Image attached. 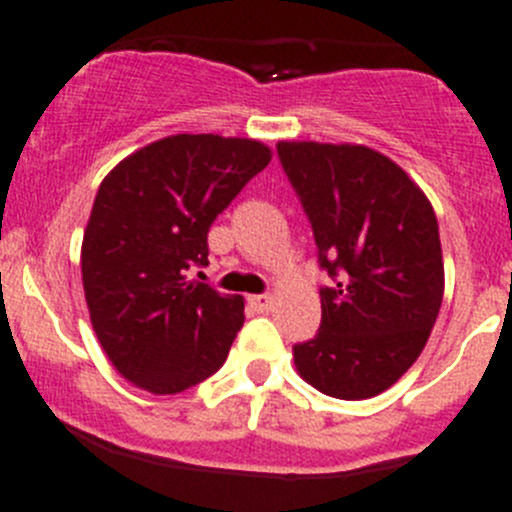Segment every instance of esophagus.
<instances>
[{
	"mask_svg": "<svg viewBox=\"0 0 512 512\" xmlns=\"http://www.w3.org/2000/svg\"><path fill=\"white\" fill-rule=\"evenodd\" d=\"M247 304H250L257 314H265V312H270L272 304H275V299H272L270 294H252V297H247Z\"/></svg>",
	"mask_w": 512,
	"mask_h": 512,
	"instance_id": "obj_1",
	"label": "esophagus"
}]
</instances>
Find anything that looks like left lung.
Segmentation results:
<instances>
[{"label": "left lung", "mask_w": 512, "mask_h": 512, "mask_svg": "<svg viewBox=\"0 0 512 512\" xmlns=\"http://www.w3.org/2000/svg\"><path fill=\"white\" fill-rule=\"evenodd\" d=\"M314 230L322 327L292 349L297 374L344 401L379 396L423 352L443 299L438 223L404 168L359 143H277Z\"/></svg>", "instance_id": "1"}]
</instances>
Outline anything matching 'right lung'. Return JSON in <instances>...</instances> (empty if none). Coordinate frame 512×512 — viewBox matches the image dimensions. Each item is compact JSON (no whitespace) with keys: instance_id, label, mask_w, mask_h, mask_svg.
Masks as SVG:
<instances>
[{"instance_id":"right-lung-1","label":"right lung","mask_w":512,"mask_h":512,"mask_svg":"<svg viewBox=\"0 0 512 512\" xmlns=\"http://www.w3.org/2000/svg\"><path fill=\"white\" fill-rule=\"evenodd\" d=\"M272 160L252 138L178 133L123 158L98 188L81 242L91 324L123 379L180 394L225 364L245 299L188 280L208 230Z\"/></svg>"}]
</instances>
